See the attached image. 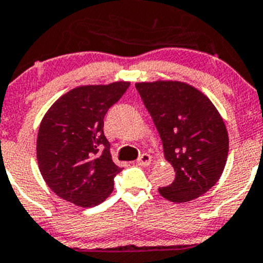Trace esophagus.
Wrapping results in <instances>:
<instances>
[{"instance_id":"esophagus-1","label":"esophagus","mask_w":263,"mask_h":263,"mask_svg":"<svg viewBox=\"0 0 263 263\" xmlns=\"http://www.w3.org/2000/svg\"><path fill=\"white\" fill-rule=\"evenodd\" d=\"M151 162H152V157L146 153L141 154V156L137 158V165L140 166H149L151 165Z\"/></svg>"}]
</instances>
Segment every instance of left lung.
I'll use <instances>...</instances> for the list:
<instances>
[{"label": "left lung", "mask_w": 263, "mask_h": 263, "mask_svg": "<svg viewBox=\"0 0 263 263\" xmlns=\"http://www.w3.org/2000/svg\"><path fill=\"white\" fill-rule=\"evenodd\" d=\"M175 180L159 193L173 202L200 197L219 180L228 156L222 117L203 93L181 82L137 83Z\"/></svg>", "instance_id": "1"}]
</instances>
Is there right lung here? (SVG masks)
Segmentation results:
<instances>
[{"mask_svg":"<svg viewBox=\"0 0 263 263\" xmlns=\"http://www.w3.org/2000/svg\"><path fill=\"white\" fill-rule=\"evenodd\" d=\"M128 87L127 82L78 87L58 98L41 120L39 167L49 188L63 200L92 208L114 190L122 168L111 159L104 118Z\"/></svg>","mask_w":263,"mask_h":263,"instance_id":"add662e5","label":"right lung"}]
</instances>
